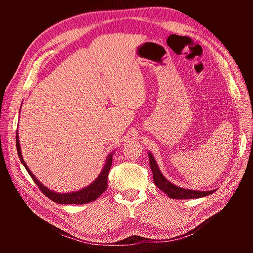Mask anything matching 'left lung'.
I'll return each mask as SVG.
<instances>
[{
  "instance_id": "obj_1",
  "label": "left lung",
  "mask_w": 253,
  "mask_h": 253,
  "mask_svg": "<svg viewBox=\"0 0 253 253\" xmlns=\"http://www.w3.org/2000/svg\"><path fill=\"white\" fill-rule=\"evenodd\" d=\"M149 159H150V168H151L152 174H153V180L154 184L157 185L161 190H163L166 195H168L171 199H193V198H201L211 195L215 190L212 191H196V190H189V189H184V188L177 187L165 178V177L161 173L159 169V166L157 165V162L153 159L152 154L149 153Z\"/></svg>"
}]
</instances>
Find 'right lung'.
<instances>
[{"label": "right lung", "mask_w": 253, "mask_h": 253, "mask_svg": "<svg viewBox=\"0 0 253 253\" xmlns=\"http://www.w3.org/2000/svg\"><path fill=\"white\" fill-rule=\"evenodd\" d=\"M16 147H17V152H18V157L19 160L21 161V163L24 164L25 169L28 171L29 175L31 176V178L34 179L36 182V185L38 188L43 192V195H45L47 198L51 199L52 201H54L58 204H84V203H89L94 201L95 199H98L102 193H103L106 188H107V176H109V171L112 166V160H113V155L110 154L106 159V164L104 166V169H102L101 174L99 175L98 178H96L92 184L90 186L84 188V189L76 191V192H72V193H56L53 192L51 190L47 189L46 187H44L41 182L38 180L35 175L31 173L30 169H28V166L26 165L25 161L23 160V157H21V152H20V146H19V140H18V135H16Z\"/></svg>", "instance_id": "right-lung-1"}]
</instances>
